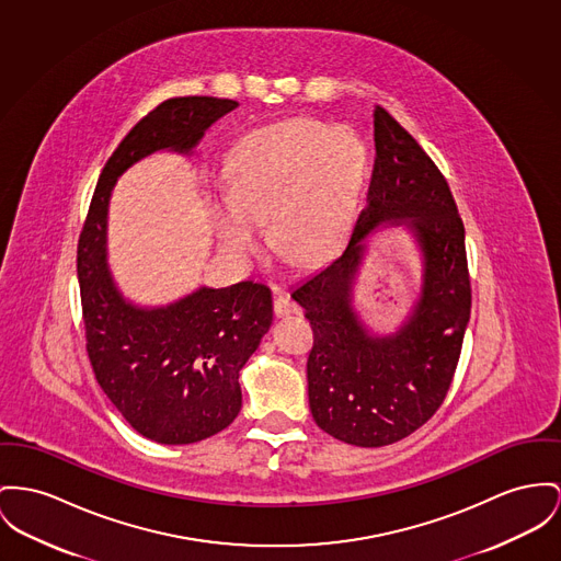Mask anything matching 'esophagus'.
I'll use <instances>...</instances> for the list:
<instances>
[{"label":"esophagus","mask_w":561,"mask_h":561,"mask_svg":"<svg viewBox=\"0 0 561 561\" xmlns=\"http://www.w3.org/2000/svg\"><path fill=\"white\" fill-rule=\"evenodd\" d=\"M274 314H276L278 319H285V317H291V314H299V306L294 299L289 298V296H285L283 291H276V298H274Z\"/></svg>","instance_id":"esophagus-1"}]
</instances>
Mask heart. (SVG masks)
<instances>
[{"label": "heart", "instance_id": "heart-1", "mask_svg": "<svg viewBox=\"0 0 561 561\" xmlns=\"http://www.w3.org/2000/svg\"><path fill=\"white\" fill-rule=\"evenodd\" d=\"M368 179V149L344 127L294 118L244 136L225 161L229 202L213 204L225 251L240 263L274 244L298 262L334 255L355 221Z\"/></svg>", "mask_w": 561, "mask_h": 561}]
</instances>
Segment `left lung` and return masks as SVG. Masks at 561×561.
I'll use <instances>...</instances> for the list:
<instances>
[{"mask_svg": "<svg viewBox=\"0 0 561 561\" xmlns=\"http://www.w3.org/2000/svg\"><path fill=\"white\" fill-rule=\"evenodd\" d=\"M368 206L336 260L291 289L314 332L308 402L317 425L355 447L393 445L440 409L470 321L466 236L436 163L380 106L374 108ZM404 226L422 260V289L408 319L378 335L354 308L367 238Z\"/></svg>", "mask_w": 561, "mask_h": 561, "instance_id": "obj_1", "label": "left lung"}]
</instances>
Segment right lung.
<instances>
[{
	"label": "right lung",
	"mask_w": 561,
	"mask_h": 561,
	"mask_svg": "<svg viewBox=\"0 0 561 561\" xmlns=\"http://www.w3.org/2000/svg\"><path fill=\"white\" fill-rule=\"evenodd\" d=\"M238 102L174 98L147 114L104 165L78 240L87 353L116 411L159 445H191L225 430L242 409L240 370L272 325V294L251 280L197 287L161 306L125 298L108 265V208L116 181L154 152L191 157Z\"/></svg>",
	"instance_id": "1"
}]
</instances>
